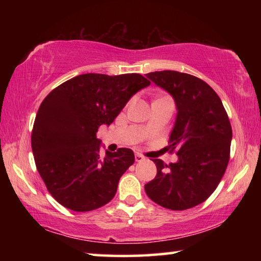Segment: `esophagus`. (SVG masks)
Returning a JSON list of instances; mask_svg holds the SVG:
<instances>
[{
    "label": "esophagus",
    "instance_id": "34e87169",
    "mask_svg": "<svg viewBox=\"0 0 261 261\" xmlns=\"http://www.w3.org/2000/svg\"><path fill=\"white\" fill-rule=\"evenodd\" d=\"M135 159H136L137 162H140V161H144L145 160V158L141 155V154H139V153H136L135 154Z\"/></svg>",
    "mask_w": 261,
    "mask_h": 261
}]
</instances>
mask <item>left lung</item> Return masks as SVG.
<instances>
[{"label":"left lung","mask_w":261,"mask_h":261,"mask_svg":"<svg viewBox=\"0 0 261 261\" xmlns=\"http://www.w3.org/2000/svg\"><path fill=\"white\" fill-rule=\"evenodd\" d=\"M146 77L175 101L177 115L169 147L178 148V160L165 165L154 159L158 174L145 184V191L165 208H192L214 192L227 169L230 122L219 95L201 79L171 70L149 72Z\"/></svg>","instance_id":"left-lung-1"}]
</instances>
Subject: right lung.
<instances>
[{"instance_id": "obj_1", "label": "right lung", "mask_w": 261, "mask_h": 261, "mask_svg": "<svg viewBox=\"0 0 261 261\" xmlns=\"http://www.w3.org/2000/svg\"><path fill=\"white\" fill-rule=\"evenodd\" d=\"M149 84L139 73H84L61 84L42 101L31 144L39 174L62 206L88 212L113 199L135 154L118 148L101 156L96 132L112 124L131 96Z\"/></svg>"}]
</instances>
